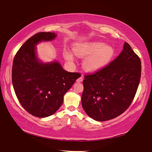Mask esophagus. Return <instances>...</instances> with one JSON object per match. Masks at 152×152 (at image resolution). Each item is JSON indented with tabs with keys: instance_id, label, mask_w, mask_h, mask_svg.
Masks as SVG:
<instances>
[{
	"instance_id": "obj_1",
	"label": "esophagus",
	"mask_w": 152,
	"mask_h": 152,
	"mask_svg": "<svg viewBox=\"0 0 152 152\" xmlns=\"http://www.w3.org/2000/svg\"><path fill=\"white\" fill-rule=\"evenodd\" d=\"M83 81V78L82 76L80 77L79 78H78V79H77V82H78V83H81V82H82Z\"/></svg>"
}]
</instances>
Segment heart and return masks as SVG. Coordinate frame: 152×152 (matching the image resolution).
Instances as JSON below:
<instances>
[{
	"label": "heart",
	"instance_id": "obj_1",
	"mask_svg": "<svg viewBox=\"0 0 152 152\" xmlns=\"http://www.w3.org/2000/svg\"><path fill=\"white\" fill-rule=\"evenodd\" d=\"M73 50L79 58H85L83 67L90 73L97 72L107 67L116 53L113 46L99 41L78 43L74 45ZM64 57L68 61H73V56L70 51H65Z\"/></svg>",
	"mask_w": 152,
	"mask_h": 152
}]
</instances>
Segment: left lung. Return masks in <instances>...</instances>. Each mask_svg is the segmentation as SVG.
Here are the masks:
<instances>
[{"label":"left lung","instance_id":"obj_1","mask_svg":"<svg viewBox=\"0 0 152 152\" xmlns=\"http://www.w3.org/2000/svg\"><path fill=\"white\" fill-rule=\"evenodd\" d=\"M141 61L128 43L121 54L102 69L86 75L81 104L87 115L96 121H107L129 107L138 89Z\"/></svg>","mask_w":152,"mask_h":152}]
</instances>
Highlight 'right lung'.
I'll use <instances>...</instances> for the list:
<instances>
[{"label":"right lung","instance_id":"right-lung-1","mask_svg":"<svg viewBox=\"0 0 152 152\" xmlns=\"http://www.w3.org/2000/svg\"><path fill=\"white\" fill-rule=\"evenodd\" d=\"M56 36L54 32L35 34L22 45L13 61L12 81L17 98L28 113L39 118L55 113L79 78V73L64 70L57 60L43 62L38 57L36 45Z\"/></svg>","mask_w":152,"mask_h":152}]
</instances>
